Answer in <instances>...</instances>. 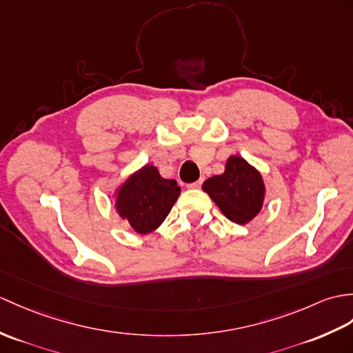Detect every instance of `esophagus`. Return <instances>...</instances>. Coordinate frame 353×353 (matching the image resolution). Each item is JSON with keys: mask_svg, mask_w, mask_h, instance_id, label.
<instances>
[{"mask_svg": "<svg viewBox=\"0 0 353 353\" xmlns=\"http://www.w3.org/2000/svg\"><path fill=\"white\" fill-rule=\"evenodd\" d=\"M201 183H203V179L196 180V182L190 183V185H188V188H190V190H196V188H200V186H201Z\"/></svg>", "mask_w": 353, "mask_h": 353, "instance_id": "obj_1", "label": "esophagus"}]
</instances>
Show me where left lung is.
Here are the masks:
<instances>
[{
	"mask_svg": "<svg viewBox=\"0 0 353 353\" xmlns=\"http://www.w3.org/2000/svg\"><path fill=\"white\" fill-rule=\"evenodd\" d=\"M201 188L224 216L239 225L251 223L260 214L266 195L260 171L237 154L227 159L223 174L209 177Z\"/></svg>",
	"mask_w": 353,
	"mask_h": 353,
	"instance_id": "8db88e82",
	"label": "left lung"
}]
</instances>
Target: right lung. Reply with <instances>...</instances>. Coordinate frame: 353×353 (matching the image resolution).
Returning a JSON list of instances; mask_svg holds the SVG:
<instances>
[{
  "label": "right lung",
  "mask_w": 353,
  "mask_h": 353,
  "mask_svg": "<svg viewBox=\"0 0 353 353\" xmlns=\"http://www.w3.org/2000/svg\"><path fill=\"white\" fill-rule=\"evenodd\" d=\"M173 179H163L157 167L145 163L134 171L114 192V208L138 234L157 230L180 195Z\"/></svg>",
  "instance_id": "right-lung-1"
}]
</instances>
